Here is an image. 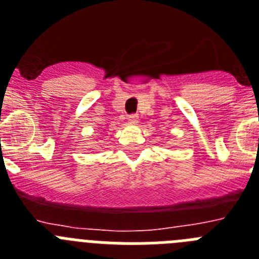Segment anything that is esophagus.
Returning a JSON list of instances; mask_svg holds the SVG:
<instances>
[{
	"label": "esophagus",
	"instance_id": "esophagus-1",
	"mask_svg": "<svg viewBox=\"0 0 259 259\" xmlns=\"http://www.w3.org/2000/svg\"><path fill=\"white\" fill-rule=\"evenodd\" d=\"M127 120H128V123H130V124H136L137 120H139V115H136V114H132V115L128 116Z\"/></svg>",
	"mask_w": 259,
	"mask_h": 259
}]
</instances>
